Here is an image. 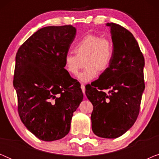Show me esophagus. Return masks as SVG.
<instances>
[{
  "mask_svg": "<svg viewBox=\"0 0 159 159\" xmlns=\"http://www.w3.org/2000/svg\"><path fill=\"white\" fill-rule=\"evenodd\" d=\"M81 88H82V93H83V94L84 95L85 94V87H84V84H81Z\"/></svg>",
  "mask_w": 159,
  "mask_h": 159,
  "instance_id": "34e87169",
  "label": "esophagus"
}]
</instances>
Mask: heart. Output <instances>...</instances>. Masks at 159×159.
<instances>
[{
    "label": "heart",
    "instance_id": "heart-1",
    "mask_svg": "<svg viewBox=\"0 0 159 159\" xmlns=\"http://www.w3.org/2000/svg\"><path fill=\"white\" fill-rule=\"evenodd\" d=\"M75 54L67 53L64 58L65 70L71 75H77L83 66L86 69L78 78L88 82L95 79L100 72L109 69L114 54L112 40L95 34H88L80 40L74 48Z\"/></svg>",
    "mask_w": 159,
    "mask_h": 159
}]
</instances>
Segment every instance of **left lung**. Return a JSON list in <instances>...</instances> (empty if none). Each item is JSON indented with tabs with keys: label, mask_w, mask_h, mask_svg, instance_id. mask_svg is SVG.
Listing matches in <instances>:
<instances>
[{
	"label": "left lung",
	"mask_w": 159,
	"mask_h": 159,
	"mask_svg": "<svg viewBox=\"0 0 159 159\" xmlns=\"http://www.w3.org/2000/svg\"><path fill=\"white\" fill-rule=\"evenodd\" d=\"M111 27L114 54L109 69L94 85L85 86V94L93 106L92 129L103 138L125 134L138 118L145 89L144 56L133 34L122 26ZM108 89V94L104 92Z\"/></svg>",
	"instance_id": "left-lung-1"
}]
</instances>
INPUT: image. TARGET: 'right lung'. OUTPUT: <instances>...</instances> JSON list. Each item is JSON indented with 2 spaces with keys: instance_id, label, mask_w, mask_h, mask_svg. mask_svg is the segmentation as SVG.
<instances>
[{
  "instance_id": "add662e5",
  "label": "right lung",
  "mask_w": 159,
  "mask_h": 159,
  "mask_svg": "<svg viewBox=\"0 0 159 159\" xmlns=\"http://www.w3.org/2000/svg\"><path fill=\"white\" fill-rule=\"evenodd\" d=\"M76 35L72 25L38 30L16 55L14 87L24 125L43 141L61 139L83 99L80 84L65 70L64 56Z\"/></svg>"
}]
</instances>
